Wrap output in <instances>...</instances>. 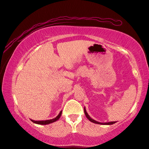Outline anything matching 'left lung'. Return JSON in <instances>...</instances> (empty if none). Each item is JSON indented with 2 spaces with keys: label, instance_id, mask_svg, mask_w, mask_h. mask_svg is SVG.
<instances>
[{
  "label": "left lung",
  "instance_id": "obj_1",
  "mask_svg": "<svg viewBox=\"0 0 149 149\" xmlns=\"http://www.w3.org/2000/svg\"><path fill=\"white\" fill-rule=\"evenodd\" d=\"M84 114H85V115H86V118H88V119L90 120V121H91V122H93V123H96V124H101V125H112V124H114L115 123V121H113V122H109V123H100V122H97V121H96V120H93V118H91V117H90V116H89V115L88 114V113L86 112V109H85V108H84Z\"/></svg>",
  "mask_w": 149,
  "mask_h": 149
}]
</instances>
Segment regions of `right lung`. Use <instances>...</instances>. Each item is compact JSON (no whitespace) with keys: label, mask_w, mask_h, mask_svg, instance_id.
<instances>
[{"label":"right lung","mask_w":149,"mask_h":149,"mask_svg":"<svg viewBox=\"0 0 149 149\" xmlns=\"http://www.w3.org/2000/svg\"><path fill=\"white\" fill-rule=\"evenodd\" d=\"M61 114H62V111H61V112L59 113V114L58 115V116H57L56 118H53V119L45 120H31V121L34 123L39 124V125H47V124L52 123H53V122L56 121L57 120H58L61 117Z\"/></svg>","instance_id":"right-lung-1"}]
</instances>
